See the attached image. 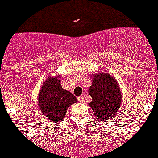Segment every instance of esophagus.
Returning a JSON list of instances; mask_svg holds the SVG:
<instances>
[{
	"instance_id": "esophagus-1",
	"label": "esophagus",
	"mask_w": 158,
	"mask_h": 158,
	"mask_svg": "<svg viewBox=\"0 0 158 158\" xmlns=\"http://www.w3.org/2000/svg\"><path fill=\"white\" fill-rule=\"evenodd\" d=\"M78 101H79V102H83V101H84V97H83V96L79 97H78Z\"/></svg>"
}]
</instances>
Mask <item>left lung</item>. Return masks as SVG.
<instances>
[{
  "mask_svg": "<svg viewBox=\"0 0 158 158\" xmlns=\"http://www.w3.org/2000/svg\"><path fill=\"white\" fill-rule=\"evenodd\" d=\"M92 84L88 93L92 101L88 104L97 120H110L120 109L122 94L119 86L111 75L105 72L92 75Z\"/></svg>",
  "mask_w": 158,
  "mask_h": 158,
  "instance_id": "obj_1",
  "label": "left lung"
}]
</instances>
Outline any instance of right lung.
I'll use <instances>...</instances> for the list:
<instances>
[{
    "label": "right lung",
    "mask_w": 158,
    "mask_h": 158,
    "mask_svg": "<svg viewBox=\"0 0 158 158\" xmlns=\"http://www.w3.org/2000/svg\"><path fill=\"white\" fill-rule=\"evenodd\" d=\"M59 79L58 75L48 78L40 90L37 101L42 114L56 123L62 121L68 107L77 102L71 92L61 88Z\"/></svg>",
    "instance_id": "obj_1"
}]
</instances>
